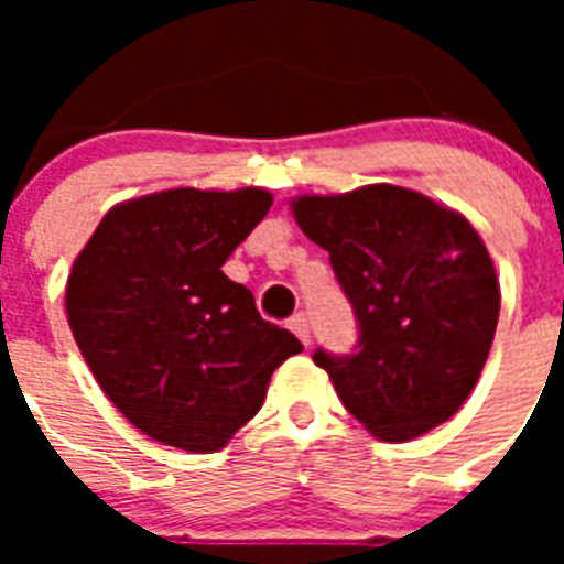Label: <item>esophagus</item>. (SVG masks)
Listing matches in <instances>:
<instances>
[{"instance_id": "34e87169", "label": "esophagus", "mask_w": 564, "mask_h": 564, "mask_svg": "<svg viewBox=\"0 0 564 564\" xmlns=\"http://www.w3.org/2000/svg\"><path fill=\"white\" fill-rule=\"evenodd\" d=\"M290 330L299 336L301 343L310 345V325H307V316H304V313H295V316L290 318Z\"/></svg>"}]
</instances>
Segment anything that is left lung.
I'll use <instances>...</instances> for the list:
<instances>
[{
	"mask_svg": "<svg viewBox=\"0 0 564 564\" xmlns=\"http://www.w3.org/2000/svg\"><path fill=\"white\" fill-rule=\"evenodd\" d=\"M292 213L330 254L357 318L351 354H313L345 410L383 442L438 427L480 380L498 327V274L480 234L392 184L301 195Z\"/></svg>",
	"mask_w": 564,
	"mask_h": 564,
	"instance_id": "left-lung-1",
	"label": "left lung"
}]
</instances>
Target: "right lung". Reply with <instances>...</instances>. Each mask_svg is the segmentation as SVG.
Listing matches in <instances>:
<instances>
[{
    "label": "right lung",
    "mask_w": 564,
    "mask_h": 564,
    "mask_svg": "<svg viewBox=\"0 0 564 564\" xmlns=\"http://www.w3.org/2000/svg\"><path fill=\"white\" fill-rule=\"evenodd\" d=\"M272 207L265 189H166L117 204L75 257L66 316L101 392L163 445L210 454L263 406L304 345L221 265Z\"/></svg>",
    "instance_id": "add662e5"
}]
</instances>
